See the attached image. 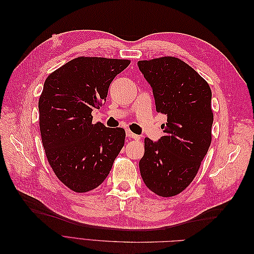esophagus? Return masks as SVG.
Instances as JSON below:
<instances>
[{"label": "esophagus", "instance_id": "esophagus-1", "mask_svg": "<svg viewBox=\"0 0 254 254\" xmlns=\"http://www.w3.org/2000/svg\"><path fill=\"white\" fill-rule=\"evenodd\" d=\"M126 135L129 137V139H133V140H139L140 139V135H137V134L131 132L130 130H126Z\"/></svg>", "mask_w": 254, "mask_h": 254}]
</instances>
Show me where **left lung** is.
<instances>
[{"instance_id": "1", "label": "left lung", "mask_w": 254, "mask_h": 254, "mask_svg": "<svg viewBox=\"0 0 254 254\" xmlns=\"http://www.w3.org/2000/svg\"><path fill=\"white\" fill-rule=\"evenodd\" d=\"M137 64L152 88L157 112L167 115L159 142L144 140L142 179L155 194L176 196L194 180L211 145L212 91L193 67L177 57L140 60Z\"/></svg>"}]
</instances>
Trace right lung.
<instances>
[{"mask_svg": "<svg viewBox=\"0 0 254 254\" xmlns=\"http://www.w3.org/2000/svg\"><path fill=\"white\" fill-rule=\"evenodd\" d=\"M129 64L128 59L80 56L45 79L38 104L42 144L53 172L76 193L102 184L125 144L124 129L93 124L92 111Z\"/></svg>", "mask_w": 254, "mask_h": 254, "instance_id": "obj_1", "label": "right lung"}]
</instances>
